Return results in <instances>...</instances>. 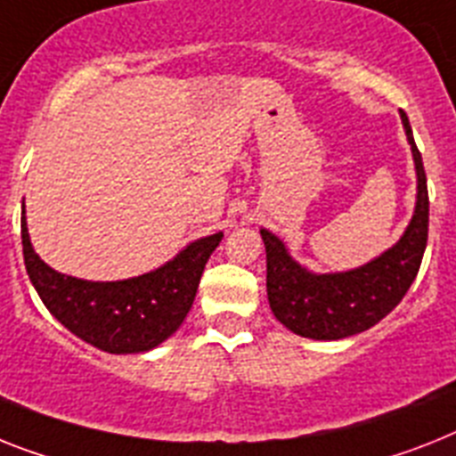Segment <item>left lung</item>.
<instances>
[{
    "instance_id": "left-lung-1",
    "label": "left lung",
    "mask_w": 456,
    "mask_h": 456,
    "mask_svg": "<svg viewBox=\"0 0 456 456\" xmlns=\"http://www.w3.org/2000/svg\"><path fill=\"white\" fill-rule=\"evenodd\" d=\"M417 172L412 219L394 247L345 273H312L300 265L287 244L261 228L268 258V300L277 322L296 336L342 340L363 333L389 314L415 281L428 237V191L422 153L417 151L408 116L401 111Z\"/></svg>"
}]
</instances>
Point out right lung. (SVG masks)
I'll list each match as a JSON object with an SVG mask.
<instances>
[{
    "label": "right lung",
    "mask_w": 456,
    "mask_h": 456,
    "mask_svg": "<svg viewBox=\"0 0 456 456\" xmlns=\"http://www.w3.org/2000/svg\"><path fill=\"white\" fill-rule=\"evenodd\" d=\"M22 256L46 310L67 330L109 354H139L167 340L186 319L202 270L224 232L200 237L151 273L118 281H88L53 270L29 242L25 205Z\"/></svg>",
    "instance_id": "1"
}]
</instances>
